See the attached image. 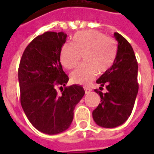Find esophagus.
<instances>
[{
  "instance_id": "34e87169",
  "label": "esophagus",
  "mask_w": 154,
  "mask_h": 154,
  "mask_svg": "<svg viewBox=\"0 0 154 154\" xmlns=\"http://www.w3.org/2000/svg\"><path fill=\"white\" fill-rule=\"evenodd\" d=\"M84 89H85V92L86 94L89 93V92L92 91V89H91V88H89V87H84Z\"/></svg>"
}]
</instances>
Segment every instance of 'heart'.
I'll use <instances>...</instances> for the list:
<instances>
[{
	"mask_svg": "<svg viewBox=\"0 0 154 154\" xmlns=\"http://www.w3.org/2000/svg\"><path fill=\"white\" fill-rule=\"evenodd\" d=\"M83 58L84 64L71 73L73 83L87 85L96 74L111 68L116 56V45L112 38L96 30L80 31L73 37L72 43L62 47L60 61L65 69H72Z\"/></svg>",
	"mask_w": 154,
	"mask_h": 154,
	"instance_id": "obj_1",
	"label": "heart"
}]
</instances>
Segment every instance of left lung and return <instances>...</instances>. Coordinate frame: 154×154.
I'll return each instance as SVG.
<instances>
[{
    "label": "left lung",
    "mask_w": 154,
    "mask_h": 154,
    "mask_svg": "<svg viewBox=\"0 0 154 154\" xmlns=\"http://www.w3.org/2000/svg\"><path fill=\"white\" fill-rule=\"evenodd\" d=\"M114 37L118 42L115 61L109 69L97 80L100 90L106 86L107 92L99 94L101 103L92 112L94 121L99 126L114 128L127 120L133 110L138 93V65L130 44L117 32Z\"/></svg>",
    "instance_id": "obj_1"
}]
</instances>
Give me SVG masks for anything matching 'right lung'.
I'll return each mask as SVG.
<instances>
[{"label": "right lung", "instance_id": "add662e5", "mask_svg": "<svg viewBox=\"0 0 154 154\" xmlns=\"http://www.w3.org/2000/svg\"><path fill=\"white\" fill-rule=\"evenodd\" d=\"M66 38L62 31H47L36 37L24 50L18 68L24 113L34 127L49 135L70 126L75 107L85 94L79 85L65 87L60 95L56 91V86H65L69 81L60 62Z\"/></svg>", "mask_w": 154, "mask_h": 154}]
</instances>
